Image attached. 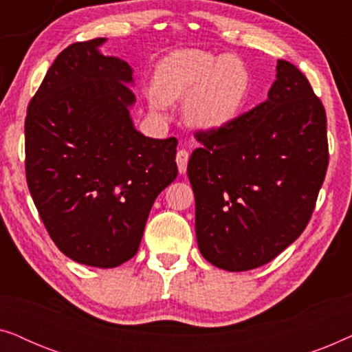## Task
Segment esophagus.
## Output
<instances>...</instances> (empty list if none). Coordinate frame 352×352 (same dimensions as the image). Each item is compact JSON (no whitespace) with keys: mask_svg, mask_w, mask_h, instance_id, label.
I'll list each match as a JSON object with an SVG mask.
<instances>
[{"mask_svg":"<svg viewBox=\"0 0 352 352\" xmlns=\"http://www.w3.org/2000/svg\"><path fill=\"white\" fill-rule=\"evenodd\" d=\"M187 162H189V152L186 148H181L176 153V163H177V170H179L181 175H184L187 171Z\"/></svg>","mask_w":352,"mask_h":352,"instance_id":"1","label":"esophagus"}]
</instances>
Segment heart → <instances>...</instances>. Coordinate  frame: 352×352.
<instances>
[{
  "mask_svg": "<svg viewBox=\"0 0 352 352\" xmlns=\"http://www.w3.org/2000/svg\"><path fill=\"white\" fill-rule=\"evenodd\" d=\"M248 93L250 72L239 57L179 50L157 65L155 86L147 89L146 98L158 115L166 112L170 102L186 98V122L199 129H214L237 117Z\"/></svg>",
  "mask_w": 352,
  "mask_h": 352,
  "instance_id": "heart-1",
  "label": "heart"
}]
</instances>
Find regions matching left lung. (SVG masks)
<instances>
[{
	"label": "left lung",
	"mask_w": 352,
	"mask_h": 352,
	"mask_svg": "<svg viewBox=\"0 0 352 352\" xmlns=\"http://www.w3.org/2000/svg\"><path fill=\"white\" fill-rule=\"evenodd\" d=\"M267 99L221 128L197 131L187 176L200 253L250 271L300 237L329 166L327 117L295 65L277 62Z\"/></svg>",
	"instance_id": "left-lung-1"
}]
</instances>
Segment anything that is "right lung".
Here are the masks:
<instances>
[{
	"label": "right lung",
	"mask_w": 352,
	"mask_h": 352,
	"mask_svg": "<svg viewBox=\"0 0 352 352\" xmlns=\"http://www.w3.org/2000/svg\"><path fill=\"white\" fill-rule=\"evenodd\" d=\"M104 43H74L47 70L27 109L25 175L57 248L107 269L138 253L153 201L177 176V139L134 128L133 69L100 54Z\"/></svg>",
	"instance_id": "add662e5"
}]
</instances>
